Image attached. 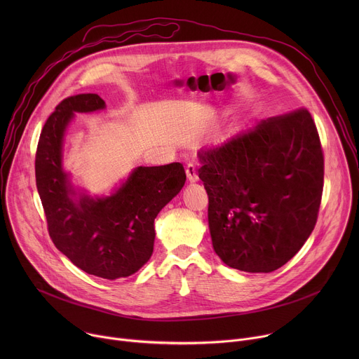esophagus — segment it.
I'll use <instances>...</instances> for the list:
<instances>
[{"label": "esophagus", "instance_id": "1", "mask_svg": "<svg viewBox=\"0 0 359 359\" xmlns=\"http://www.w3.org/2000/svg\"><path fill=\"white\" fill-rule=\"evenodd\" d=\"M186 176H187V180H189L190 183H196V182L198 180L197 169H196V166H194V165L189 163V165L186 166Z\"/></svg>", "mask_w": 359, "mask_h": 359}]
</instances>
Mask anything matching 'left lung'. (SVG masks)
I'll return each instance as SVG.
<instances>
[{
	"label": "left lung",
	"mask_w": 359,
	"mask_h": 359,
	"mask_svg": "<svg viewBox=\"0 0 359 359\" xmlns=\"http://www.w3.org/2000/svg\"><path fill=\"white\" fill-rule=\"evenodd\" d=\"M213 248L224 264L271 273L313 233L324 155L311 114L299 108L198 151Z\"/></svg>",
	"instance_id": "1"
}]
</instances>
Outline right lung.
<instances>
[{"mask_svg":"<svg viewBox=\"0 0 359 359\" xmlns=\"http://www.w3.org/2000/svg\"><path fill=\"white\" fill-rule=\"evenodd\" d=\"M105 108L96 93L64 99L46 119L35 155L36 189L55 247L88 274L116 280L147 263L155 243V219L182 190V163L139 166L111 196L75 190L62 169V142L74 112Z\"/></svg>","mask_w":359,"mask_h":359,"instance_id":"obj_1","label":"right lung"}]
</instances>
